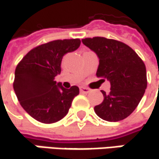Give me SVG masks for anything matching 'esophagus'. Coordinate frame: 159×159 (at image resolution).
<instances>
[{
    "mask_svg": "<svg viewBox=\"0 0 159 159\" xmlns=\"http://www.w3.org/2000/svg\"><path fill=\"white\" fill-rule=\"evenodd\" d=\"M80 92L81 93H84V94H87V93L90 92V89L87 88V87H81L80 88Z\"/></svg>",
    "mask_w": 159,
    "mask_h": 159,
    "instance_id": "obj_1",
    "label": "esophagus"
}]
</instances>
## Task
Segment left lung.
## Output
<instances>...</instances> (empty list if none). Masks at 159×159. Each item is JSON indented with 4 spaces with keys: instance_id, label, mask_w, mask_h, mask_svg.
I'll return each mask as SVG.
<instances>
[{
    "instance_id": "obj_1",
    "label": "left lung",
    "mask_w": 159,
    "mask_h": 159,
    "mask_svg": "<svg viewBox=\"0 0 159 159\" xmlns=\"http://www.w3.org/2000/svg\"><path fill=\"white\" fill-rule=\"evenodd\" d=\"M82 43L95 52L99 59L97 77L110 82V92L94 107L95 114L109 122L126 118L136 109L147 89V70L137 52L119 41L105 37L82 39ZM104 80V79H102Z\"/></svg>"
}]
</instances>
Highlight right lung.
<instances>
[{"instance_id":"obj_1","label":"right lung","mask_w":159,"mask_h":159,"mask_svg":"<svg viewBox=\"0 0 159 159\" xmlns=\"http://www.w3.org/2000/svg\"><path fill=\"white\" fill-rule=\"evenodd\" d=\"M79 39L56 40L31 50L17 65L13 89L22 107L32 117L44 124L55 123L67 115L79 88L70 89L56 83L62 59L78 49Z\"/></svg>"}]
</instances>
